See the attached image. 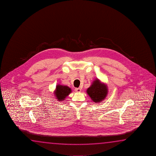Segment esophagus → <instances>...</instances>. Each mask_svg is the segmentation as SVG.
Here are the masks:
<instances>
[{
  "mask_svg": "<svg viewBox=\"0 0 156 156\" xmlns=\"http://www.w3.org/2000/svg\"><path fill=\"white\" fill-rule=\"evenodd\" d=\"M75 91L77 92H81V88H76L75 89Z\"/></svg>",
  "mask_w": 156,
  "mask_h": 156,
  "instance_id": "obj_1",
  "label": "esophagus"
}]
</instances>
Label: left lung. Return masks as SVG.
Wrapping results in <instances>:
<instances>
[{"instance_id": "1", "label": "left lung", "mask_w": 156, "mask_h": 156, "mask_svg": "<svg viewBox=\"0 0 156 156\" xmlns=\"http://www.w3.org/2000/svg\"><path fill=\"white\" fill-rule=\"evenodd\" d=\"M87 93L94 103H101L105 99L108 92L107 85L101 83L99 79H96L87 89Z\"/></svg>"}]
</instances>
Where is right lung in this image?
Returning <instances> with one entry per match:
<instances>
[{"mask_svg":"<svg viewBox=\"0 0 156 156\" xmlns=\"http://www.w3.org/2000/svg\"><path fill=\"white\" fill-rule=\"evenodd\" d=\"M71 92L70 88L63 85H57L54 92L56 99L59 101H63L66 97Z\"/></svg>","mask_w":156,"mask_h":156,"instance_id":"1","label":"right lung"}]
</instances>
